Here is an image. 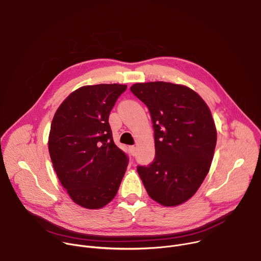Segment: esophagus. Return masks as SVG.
Segmentation results:
<instances>
[{
	"instance_id": "esophagus-1",
	"label": "esophagus",
	"mask_w": 261,
	"mask_h": 261,
	"mask_svg": "<svg viewBox=\"0 0 261 261\" xmlns=\"http://www.w3.org/2000/svg\"><path fill=\"white\" fill-rule=\"evenodd\" d=\"M129 151H130L131 155H132V156H134V155H135V153H136V146H134V145L129 146Z\"/></svg>"
}]
</instances>
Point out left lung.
<instances>
[{
    "mask_svg": "<svg viewBox=\"0 0 261 261\" xmlns=\"http://www.w3.org/2000/svg\"><path fill=\"white\" fill-rule=\"evenodd\" d=\"M130 91L152 117L153 162L137 172L152 199L165 206L192 197L213 160L217 131L211 111L191 89L164 82L135 84Z\"/></svg>",
    "mask_w": 261,
    "mask_h": 261,
    "instance_id": "1",
    "label": "left lung"
}]
</instances>
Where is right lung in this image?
<instances>
[{"label":"right lung","mask_w":261,"mask_h":261,"mask_svg":"<svg viewBox=\"0 0 261 261\" xmlns=\"http://www.w3.org/2000/svg\"><path fill=\"white\" fill-rule=\"evenodd\" d=\"M127 86L83 87L58 108L48 150L56 173L71 199L100 208L116 196L129 158L116 145L108 118Z\"/></svg>","instance_id":"add662e5"}]
</instances>
